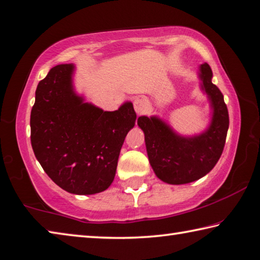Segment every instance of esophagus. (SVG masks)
I'll list each match as a JSON object with an SVG mask.
<instances>
[{
  "instance_id": "1",
  "label": "esophagus",
  "mask_w": 260,
  "mask_h": 260,
  "mask_svg": "<svg viewBox=\"0 0 260 260\" xmlns=\"http://www.w3.org/2000/svg\"><path fill=\"white\" fill-rule=\"evenodd\" d=\"M134 107L137 114H144L146 113L147 110V102L144 99H139V98H137V99L134 101Z\"/></svg>"
}]
</instances>
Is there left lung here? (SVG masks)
<instances>
[{"mask_svg":"<svg viewBox=\"0 0 260 260\" xmlns=\"http://www.w3.org/2000/svg\"><path fill=\"white\" fill-rule=\"evenodd\" d=\"M207 63L201 66L202 88L208 95L213 117L208 129L193 137H183L159 117L140 116L138 125L145 134L148 160L155 175L169 184H185L205 176L222 154L229 126L223 95L212 83Z\"/></svg>","mask_w":260,"mask_h":260,"instance_id":"1","label":"left lung"}]
</instances>
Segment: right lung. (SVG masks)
I'll return each instance as SVG.
<instances>
[{
    "label": "right lung",
    "mask_w": 260,
    "mask_h": 260,
    "mask_svg": "<svg viewBox=\"0 0 260 260\" xmlns=\"http://www.w3.org/2000/svg\"><path fill=\"white\" fill-rule=\"evenodd\" d=\"M74 64H58L40 80L31 110V144L47 175L75 194L99 193L116 173L125 136L137 115L131 102L104 112L72 87Z\"/></svg>",
    "instance_id": "obj_1"
}]
</instances>
